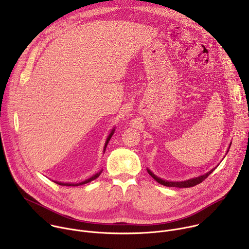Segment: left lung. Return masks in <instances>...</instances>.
<instances>
[{
    "instance_id": "8db88e82",
    "label": "left lung",
    "mask_w": 249,
    "mask_h": 249,
    "mask_svg": "<svg viewBox=\"0 0 249 249\" xmlns=\"http://www.w3.org/2000/svg\"><path fill=\"white\" fill-rule=\"evenodd\" d=\"M230 146H231V145H230ZM229 150H230V148L228 149L227 153L229 152ZM216 167H217V166H216ZM216 167L213 168L212 170H210V171L207 172L206 174H203V175H201V176L194 177V178H191V179H188V180H184V181H167V180H163V179L160 178V177H158L157 175H155L149 168H147V170H148L149 174L153 177V178H154L157 182H159L160 184H161V185H164V186H167V187L187 188V187H193V186H195V185L201 183L203 180H205V179L207 178V177L209 176V174H211L213 171H214V170L216 169Z\"/></svg>"
}]
</instances>
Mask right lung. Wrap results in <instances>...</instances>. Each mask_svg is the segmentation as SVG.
Here are the masks:
<instances>
[{
    "label": "right lung",
    "mask_w": 249,
    "mask_h": 249,
    "mask_svg": "<svg viewBox=\"0 0 249 249\" xmlns=\"http://www.w3.org/2000/svg\"><path fill=\"white\" fill-rule=\"evenodd\" d=\"M114 131H115V129L113 128V129H112V131L110 132L109 136L107 137V139H106V142H105V145H104V149H103V152H105L106 146H107L108 142H109V140L111 139V137H112V135H113ZM101 172H102V169H101L100 171H98L96 174L92 175V176L90 177V178H89V179H87V180H85V181H83V182H80V183H63V182H58V181H54V182H55V183H57V184H59V185H64V186H79V185H83V184H86V183H89V182H90V181L94 180L95 178H97V177L100 175V173H101Z\"/></svg>",
    "instance_id": "obj_1"
}]
</instances>
